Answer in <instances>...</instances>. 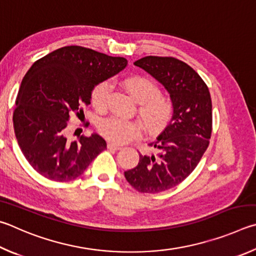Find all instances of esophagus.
Returning <instances> with one entry per match:
<instances>
[{
    "label": "esophagus",
    "mask_w": 256,
    "mask_h": 256,
    "mask_svg": "<svg viewBox=\"0 0 256 256\" xmlns=\"http://www.w3.org/2000/svg\"><path fill=\"white\" fill-rule=\"evenodd\" d=\"M108 148L114 150H121V147L119 145L114 144V142H109V144H108Z\"/></svg>",
    "instance_id": "34e87169"
}]
</instances>
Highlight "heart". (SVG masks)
Returning <instances> with one entry per match:
<instances>
[{"label": "heart", "mask_w": 256, "mask_h": 256, "mask_svg": "<svg viewBox=\"0 0 256 256\" xmlns=\"http://www.w3.org/2000/svg\"><path fill=\"white\" fill-rule=\"evenodd\" d=\"M134 100L137 101V112L142 124L150 130H158L168 124L173 112V103L168 94L158 92L153 80L142 75H134L122 82ZM110 84L100 82L91 92V103L96 111H104L110 94ZM101 135L114 144H126L140 135V127L135 121H126L118 118H106L98 124Z\"/></svg>", "instance_id": "1"}]
</instances>
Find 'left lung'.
Returning a JSON list of instances; mask_svg holds the SVG:
<instances>
[{"mask_svg": "<svg viewBox=\"0 0 256 256\" xmlns=\"http://www.w3.org/2000/svg\"><path fill=\"white\" fill-rule=\"evenodd\" d=\"M166 88L173 103L170 124L150 146L158 155L140 154L137 166L124 172L142 194L166 191L186 178L200 162L212 130V104L207 84L184 62L146 56L134 62Z\"/></svg>", "mask_w": 256, "mask_h": 256, "instance_id": "1", "label": "left lung"}]
</instances>
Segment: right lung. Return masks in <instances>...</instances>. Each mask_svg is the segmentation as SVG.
Returning <instances> with one entry per match:
<instances>
[{
    "label": "right lung",
    "mask_w": 256,
    "mask_h": 256,
    "mask_svg": "<svg viewBox=\"0 0 256 256\" xmlns=\"http://www.w3.org/2000/svg\"><path fill=\"white\" fill-rule=\"evenodd\" d=\"M127 62L124 57L80 46L62 47L34 62L21 82L13 126L22 154L39 174L57 182L72 181L106 150L98 134L70 140L67 122L91 103L93 88Z\"/></svg>",
    "instance_id": "right-lung-1"
}]
</instances>
